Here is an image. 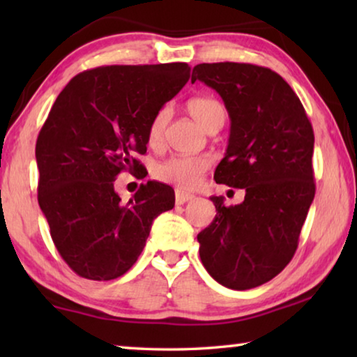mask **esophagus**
<instances>
[{"mask_svg": "<svg viewBox=\"0 0 357 357\" xmlns=\"http://www.w3.org/2000/svg\"><path fill=\"white\" fill-rule=\"evenodd\" d=\"M193 198V195L192 193H189V192H184V190H181V189H178L176 192H174V202H176V204H184V203H187L189 200H192Z\"/></svg>", "mask_w": 357, "mask_h": 357, "instance_id": "1", "label": "esophagus"}]
</instances>
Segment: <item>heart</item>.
<instances>
[{
  "instance_id": "b5f03b06",
  "label": "heart",
  "mask_w": 357,
  "mask_h": 357,
  "mask_svg": "<svg viewBox=\"0 0 357 357\" xmlns=\"http://www.w3.org/2000/svg\"><path fill=\"white\" fill-rule=\"evenodd\" d=\"M187 112L190 116L202 126L204 130L214 132L222 128L225 123V107L220 100L209 96H200L187 102ZM170 110L162 108L153 118L148 129V140L151 144H157L164 138ZM211 165L209 157L206 155H174L155 167V176L165 183L176 184L184 189H190L195 185L204 172H208Z\"/></svg>"
}]
</instances>
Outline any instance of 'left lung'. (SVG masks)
<instances>
[{
    "mask_svg": "<svg viewBox=\"0 0 357 357\" xmlns=\"http://www.w3.org/2000/svg\"><path fill=\"white\" fill-rule=\"evenodd\" d=\"M197 80L220 94L231 119L215 183L245 190L234 206L211 197L217 214L197 236L200 258L220 285L250 289L282 273L298 249L315 197V135L299 98L274 70L203 63L193 68Z\"/></svg>",
    "mask_w": 357,
    "mask_h": 357,
    "instance_id": "1",
    "label": "left lung"
}]
</instances>
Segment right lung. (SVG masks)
Segmentation results:
<instances>
[{
	"mask_svg": "<svg viewBox=\"0 0 357 357\" xmlns=\"http://www.w3.org/2000/svg\"><path fill=\"white\" fill-rule=\"evenodd\" d=\"M189 78L185 63L102 66L72 78L48 113L36 142L38 202L59 255L83 279L128 273L153 220L173 209L170 185L148 181L121 203L114 179L142 170L151 121Z\"/></svg>",
	"mask_w": 357,
	"mask_h": 357,
	"instance_id": "1",
	"label": "right lung"
}]
</instances>
